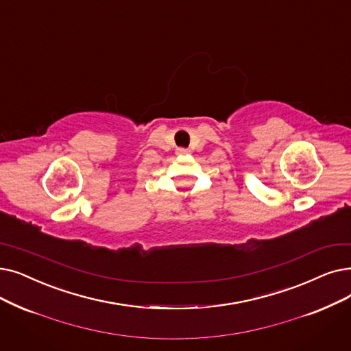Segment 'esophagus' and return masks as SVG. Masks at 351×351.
Listing matches in <instances>:
<instances>
[{"instance_id":"1","label":"esophagus","mask_w":351,"mask_h":351,"mask_svg":"<svg viewBox=\"0 0 351 351\" xmlns=\"http://www.w3.org/2000/svg\"><path fill=\"white\" fill-rule=\"evenodd\" d=\"M189 152H191V150L186 149V147H178V149H176V154H178V155H188Z\"/></svg>"}]
</instances>
